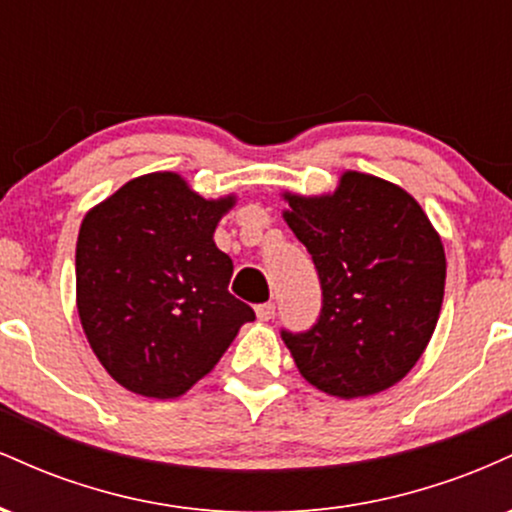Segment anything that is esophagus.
<instances>
[{
	"mask_svg": "<svg viewBox=\"0 0 512 512\" xmlns=\"http://www.w3.org/2000/svg\"><path fill=\"white\" fill-rule=\"evenodd\" d=\"M274 310H276L274 303H260L255 308V313H257V317H260V320L267 322V320H272V317H274Z\"/></svg>",
	"mask_w": 512,
	"mask_h": 512,
	"instance_id": "34e87169",
	"label": "esophagus"
}]
</instances>
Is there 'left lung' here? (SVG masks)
Masks as SVG:
<instances>
[{
  "label": "left lung",
  "instance_id": "1",
  "mask_svg": "<svg viewBox=\"0 0 512 512\" xmlns=\"http://www.w3.org/2000/svg\"><path fill=\"white\" fill-rule=\"evenodd\" d=\"M284 221L313 255L320 317L281 332L310 385L332 397L378 395L431 342L445 291V250L421 204L375 175L346 170L330 195L284 192Z\"/></svg>",
  "mask_w": 512,
  "mask_h": 512
}]
</instances>
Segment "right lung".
I'll use <instances>...</instances> for the list:
<instances>
[{
    "label": "right lung",
    "mask_w": 512,
    "mask_h": 512,
    "mask_svg": "<svg viewBox=\"0 0 512 512\" xmlns=\"http://www.w3.org/2000/svg\"><path fill=\"white\" fill-rule=\"evenodd\" d=\"M233 204V195L204 199L163 170L125 182L81 221V327L110 378L134 395H185L255 320L228 293L233 262L214 243Z\"/></svg>",
    "instance_id": "add662e5"
}]
</instances>
